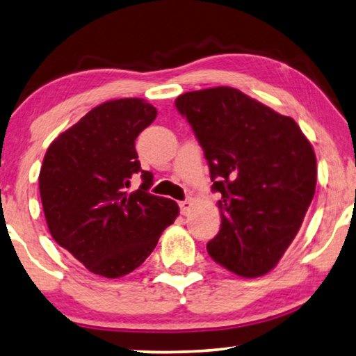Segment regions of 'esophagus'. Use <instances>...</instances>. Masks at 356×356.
I'll use <instances>...</instances> for the list:
<instances>
[{
	"label": "esophagus",
	"instance_id": "obj_1",
	"mask_svg": "<svg viewBox=\"0 0 356 356\" xmlns=\"http://www.w3.org/2000/svg\"><path fill=\"white\" fill-rule=\"evenodd\" d=\"M179 206H180V212H182V216H188V212H190V209H192V206H193V201L192 200L180 201Z\"/></svg>",
	"mask_w": 356,
	"mask_h": 356
}]
</instances>
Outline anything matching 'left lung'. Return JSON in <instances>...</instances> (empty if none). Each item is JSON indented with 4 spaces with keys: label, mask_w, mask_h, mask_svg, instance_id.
<instances>
[{
    "label": "left lung",
    "mask_w": 356,
    "mask_h": 356,
    "mask_svg": "<svg viewBox=\"0 0 356 356\" xmlns=\"http://www.w3.org/2000/svg\"><path fill=\"white\" fill-rule=\"evenodd\" d=\"M176 107L203 147L220 230L209 256L243 278L277 267L314 200V147L289 116L240 89L219 86L179 95Z\"/></svg>",
    "instance_id": "obj_1"
}]
</instances>
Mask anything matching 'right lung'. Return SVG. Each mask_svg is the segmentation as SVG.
<instances>
[{
    "instance_id": "1",
    "label": "right lung",
    "mask_w": 356,
    "mask_h": 356,
    "mask_svg": "<svg viewBox=\"0 0 356 356\" xmlns=\"http://www.w3.org/2000/svg\"><path fill=\"white\" fill-rule=\"evenodd\" d=\"M156 118L144 99H116L88 111L47 148L40 195L49 233L89 272L120 278L144 264L179 216L176 201L148 193L136 139ZM136 173L143 185L127 190Z\"/></svg>"
}]
</instances>
